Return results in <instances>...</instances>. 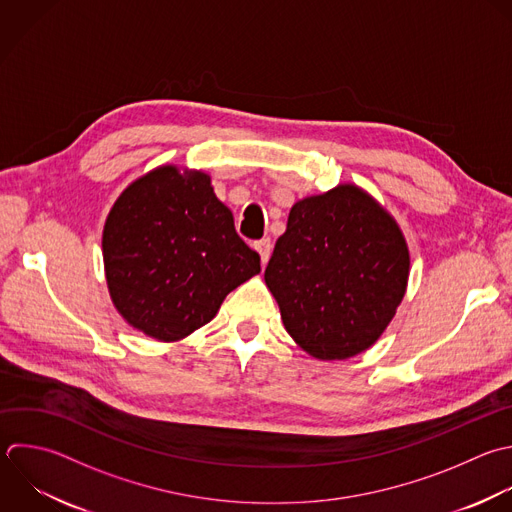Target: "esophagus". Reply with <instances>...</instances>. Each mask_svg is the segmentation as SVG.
<instances>
[{
	"label": "esophagus",
	"instance_id": "1",
	"mask_svg": "<svg viewBox=\"0 0 512 512\" xmlns=\"http://www.w3.org/2000/svg\"><path fill=\"white\" fill-rule=\"evenodd\" d=\"M254 248L258 250V254H260V258H262V264H266L268 258H270V252H272V242H270V238H262V240L254 242Z\"/></svg>",
	"mask_w": 512,
	"mask_h": 512
}]
</instances>
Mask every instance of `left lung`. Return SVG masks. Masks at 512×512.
Masks as SVG:
<instances>
[{"label":"left lung","mask_w":512,"mask_h":512,"mask_svg":"<svg viewBox=\"0 0 512 512\" xmlns=\"http://www.w3.org/2000/svg\"><path fill=\"white\" fill-rule=\"evenodd\" d=\"M408 266L396 222L366 192L342 184L292 206L264 280L288 334L314 358L344 360L384 332Z\"/></svg>","instance_id":"1"}]
</instances>
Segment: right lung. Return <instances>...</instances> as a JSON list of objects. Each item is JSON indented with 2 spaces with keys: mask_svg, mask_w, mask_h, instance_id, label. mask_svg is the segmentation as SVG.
Returning a JSON list of instances; mask_svg holds the SVG:
<instances>
[{
  "mask_svg": "<svg viewBox=\"0 0 512 512\" xmlns=\"http://www.w3.org/2000/svg\"><path fill=\"white\" fill-rule=\"evenodd\" d=\"M104 264L118 312L172 342L208 324L224 298L260 272L232 212L204 172L162 166L124 190L104 226Z\"/></svg>",
  "mask_w": 512,
  "mask_h": 512,
  "instance_id": "1",
  "label": "right lung"
}]
</instances>
